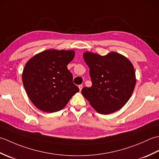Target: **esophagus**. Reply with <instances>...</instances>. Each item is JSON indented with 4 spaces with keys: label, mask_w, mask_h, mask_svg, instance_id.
<instances>
[{
    "label": "esophagus",
    "mask_w": 159,
    "mask_h": 159,
    "mask_svg": "<svg viewBox=\"0 0 159 159\" xmlns=\"http://www.w3.org/2000/svg\"><path fill=\"white\" fill-rule=\"evenodd\" d=\"M79 90H80V91H81L82 89H83V85H80L79 86Z\"/></svg>",
    "instance_id": "34e87169"
}]
</instances>
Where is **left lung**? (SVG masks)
<instances>
[{"mask_svg":"<svg viewBox=\"0 0 159 159\" xmlns=\"http://www.w3.org/2000/svg\"><path fill=\"white\" fill-rule=\"evenodd\" d=\"M83 58L89 67L92 85L81 92L100 114H110L124 106L136 84L133 64L126 57L111 52L105 56L85 52Z\"/></svg>","mask_w":159,"mask_h":159,"instance_id":"left-lung-1","label":"left lung"}]
</instances>
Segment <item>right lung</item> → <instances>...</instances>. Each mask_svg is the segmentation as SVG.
<instances>
[{"instance_id": "1", "label": "right lung", "mask_w": 159, "mask_h": 159, "mask_svg": "<svg viewBox=\"0 0 159 159\" xmlns=\"http://www.w3.org/2000/svg\"><path fill=\"white\" fill-rule=\"evenodd\" d=\"M74 55V50H47L26 63L23 85L29 99L39 110L47 113L61 110L79 92L67 67Z\"/></svg>"}]
</instances>
